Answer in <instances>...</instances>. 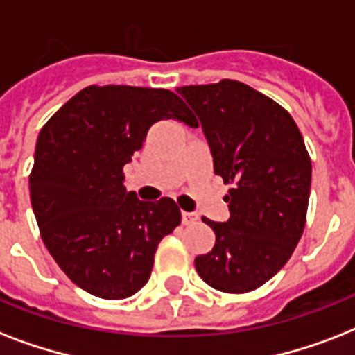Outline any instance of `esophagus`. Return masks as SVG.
<instances>
[{"mask_svg":"<svg viewBox=\"0 0 355 355\" xmlns=\"http://www.w3.org/2000/svg\"><path fill=\"white\" fill-rule=\"evenodd\" d=\"M197 221H199V216H197V214H191V211H182L184 225H195Z\"/></svg>","mask_w":355,"mask_h":355,"instance_id":"34e87169","label":"esophagus"}]
</instances>
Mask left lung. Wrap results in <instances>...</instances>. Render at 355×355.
<instances>
[{"mask_svg": "<svg viewBox=\"0 0 355 355\" xmlns=\"http://www.w3.org/2000/svg\"><path fill=\"white\" fill-rule=\"evenodd\" d=\"M214 156V173L230 184L227 223L202 219L216 245L195 269L217 291L248 293L291 258L306 227L311 160L286 108L239 80L182 86Z\"/></svg>", "mask_w": 355, "mask_h": 355, "instance_id": "1", "label": "left lung"}]
</instances>
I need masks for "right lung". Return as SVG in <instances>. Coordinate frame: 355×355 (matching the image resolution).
Returning a JSON list of instances; mask_svg holds the SVG:
<instances>
[{
  "label": "right lung",
  "mask_w": 355,
  "mask_h": 355,
  "mask_svg": "<svg viewBox=\"0 0 355 355\" xmlns=\"http://www.w3.org/2000/svg\"><path fill=\"white\" fill-rule=\"evenodd\" d=\"M160 119L197 125L169 90L94 85L38 134L29 189L42 241L69 280L99 298L138 293L158 243L180 225L175 200H139L123 186V167Z\"/></svg>",
  "instance_id": "1"
}]
</instances>
